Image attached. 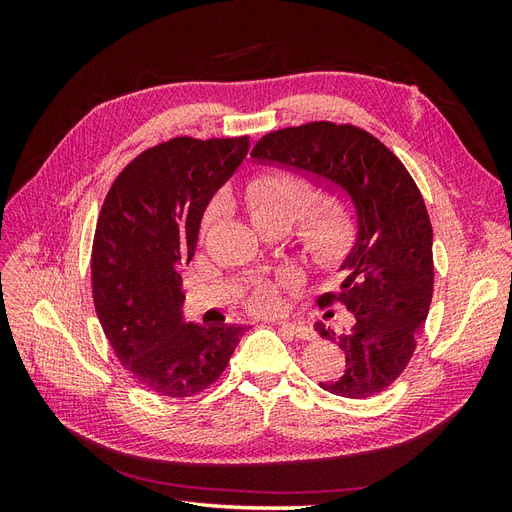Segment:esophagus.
Wrapping results in <instances>:
<instances>
[{"label": "esophagus", "mask_w": 512, "mask_h": 512, "mask_svg": "<svg viewBox=\"0 0 512 512\" xmlns=\"http://www.w3.org/2000/svg\"><path fill=\"white\" fill-rule=\"evenodd\" d=\"M280 329L292 337H299V339H314L316 333L314 329L305 327L303 322H280Z\"/></svg>", "instance_id": "esophagus-1"}]
</instances>
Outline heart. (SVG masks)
<instances>
[{"mask_svg": "<svg viewBox=\"0 0 512 512\" xmlns=\"http://www.w3.org/2000/svg\"><path fill=\"white\" fill-rule=\"evenodd\" d=\"M312 198V190L305 181L288 173H262L245 188V205L256 224H286L290 226L303 213ZM218 213V205H211L203 218V230L211 226ZM299 239L305 252L320 267L337 271L346 265L356 239L359 224L344 198L329 196L305 213L299 228ZM284 282H294L290 275ZM250 307L260 314H273L282 307V294L275 284H258L250 297Z\"/></svg>", "mask_w": 512, "mask_h": 512, "instance_id": "heart-1", "label": "heart"}]
</instances>
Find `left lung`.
Instances as JSON below:
<instances>
[{"label":"left lung","mask_w":512,"mask_h":512,"mask_svg":"<svg viewBox=\"0 0 512 512\" xmlns=\"http://www.w3.org/2000/svg\"><path fill=\"white\" fill-rule=\"evenodd\" d=\"M252 158L297 170L350 200L359 239L337 269L344 282L324 303L342 301L354 320L344 333L316 322V331L346 352L344 374L320 386L350 399L384 391L406 369L433 294V232L414 179L376 136L331 121L265 134Z\"/></svg>","instance_id":"obj_1"}]
</instances>
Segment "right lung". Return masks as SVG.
I'll list each match as a JSON object with an SVG mask.
<instances>
[{"instance_id": "right-lung-1", "label": "right lung", "mask_w": 512, "mask_h": 512, "mask_svg": "<svg viewBox=\"0 0 512 512\" xmlns=\"http://www.w3.org/2000/svg\"><path fill=\"white\" fill-rule=\"evenodd\" d=\"M247 151V136H179L134 158L104 198L91 250L96 314L121 365L158 395L207 389L245 333L243 324L185 322L181 269L207 205Z\"/></svg>"}]
</instances>
